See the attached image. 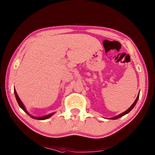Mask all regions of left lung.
<instances>
[{
    "label": "left lung",
    "mask_w": 155,
    "mask_h": 155,
    "mask_svg": "<svg viewBox=\"0 0 155 155\" xmlns=\"http://www.w3.org/2000/svg\"><path fill=\"white\" fill-rule=\"evenodd\" d=\"M139 97H140V93L138 94L137 97V98L136 99V100H135V101L134 102V103L131 105V106L128 109H127L126 111H124V112H123V113L120 114H119L118 116H115V117H111V118H108V119H112V120H114V119H119V118H120V117H122V116H124V115L127 114H128L130 111H131V110L134 108V107L135 106V105L136 104V103H137V101H138V99H139Z\"/></svg>",
    "instance_id": "obj_1"
}]
</instances>
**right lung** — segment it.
Instances as JSON below:
<instances>
[{
  "mask_svg": "<svg viewBox=\"0 0 155 155\" xmlns=\"http://www.w3.org/2000/svg\"><path fill=\"white\" fill-rule=\"evenodd\" d=\"M14 94H15V99H16V100H17V102H18V104H19V107L24 111L27 114H28L31 117H32V119H38V120H45V119H48V118H50V117H51L53 115H54V113L55 112H53V113H51V114H48V115H46V116H41V117H36V116H32V115H31L27 111V110H26V107H25V106H24V105L23 104V103L22 102V101H21V99H20V98L19 97V96H18V94H17V92H16V91H15V89L14 88Z\"/></svg>",
  "mask_w": 155,
  "mask_h": 155,
  "instance_id": "obj_1",
  "label": "right lung"
}]
</instances>
